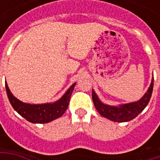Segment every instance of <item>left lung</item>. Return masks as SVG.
<instances>
[{"label": "left lung", "instance_id": "1", "mask_svg": "<svg viewBox=\"0 0 160 160\" xmlns=\"http://www.w3.org/2000/svg\"><path fill=\"white\" fill-rule=\"evenodd\" d=\"M153 88V78L152 80L151 85L148 88V92L145 93L143 97L137 102L130 103L120 105L119 107L117 106H111L103 104L95 93V92L92 90V101L95 105V108L97 109L98 113L104 117V118L110 119L113 122H128L134 119L144 110L146 106L149 103V100L151 98L152 92Z\"/></svg>", "mask_w": 160, "mask_h": 160}]
</instances>
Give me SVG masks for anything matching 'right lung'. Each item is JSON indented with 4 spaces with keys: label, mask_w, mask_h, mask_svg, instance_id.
I'll return each mask as SVG.
<instances>
[{
    "label": "right lung",
    "mask_w": 160,
    "mask_h": 160,
    "mask_svg": "<svg viewBox=\"0 0 160 160\" xmlns=\"http://www.w3.org/2000/svg\"><path fill=\"white\" fill-rule=\"evenodd\" d=\"M75 84H73L61 99L53 104H30L23 103L17 99L9 90L8 84L5 82L6 91L10 104L12 108L21 117L32 123H47L56 118L62 117L68 107L70 97L73 92Z\"/></svg>",
    "instance_id": "1"
}]
</instances>
